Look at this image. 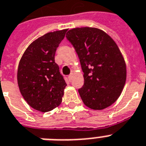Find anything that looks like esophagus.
<instances>
[{"label": "esophagus", "instance_id": "obj_1", "mask_svg": "<svg viewBox=\"0 0 146 146\" xmlns=\"http://www.w3.org/2000/svg\"><path fill=\"white\" fill-rule=\"evenodd\" d=\"M72 79H73V74H70V75L68 76V79H69L70 82H71Z\"/></svg>", "mask_w": 146, "mask_h": 146}]
</instances>
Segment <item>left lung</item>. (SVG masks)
I'll return each instance as SVG.
<instances>
[{
	"label": "left lung",
	"instance_id": "8db88e82",
	"mask_svg": "<svg viewBox=\"0 0 146 146\" xmlns=\"http://www.w3.org/2000/svg\"><path fill=\"white\" fill-rule=\"evenodd\" d=\"M84 73L79 93L86 106L102 110L120 96L126 80V66L115 41L100 29L81 27L67 32Z\"/></svg>",
	"mask_w": 146,
	"mask_h": 146
}]
</instances>
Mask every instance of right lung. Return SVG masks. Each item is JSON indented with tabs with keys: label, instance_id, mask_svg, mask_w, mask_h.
I'll use <instances>...</instances> for the list:
<instances>
[{
	"label": "right lung",
	"instance_id": "add662e5",
	"mask_svg": "<svg viewBox=\"0 0 146 146\" xmlns=\"http://www.w3.org/2000/svg\"><path fill=\"white\" fill-rule=\"evenodd\" d=\"M67 29L48 33L29 45L21 58L18 84L21 94L33 108L47 112L61 104L67 86L55 62L57 47Z\"/></svg>",
	"mask_w": 146,
	"mask_h": 146
}]
</instances>
